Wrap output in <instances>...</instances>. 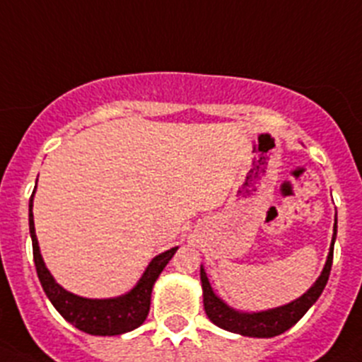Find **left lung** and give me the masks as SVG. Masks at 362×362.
Wrapping results in <instances>:
<instances>
[{"label":"left lung","instance_id":"1","mask_svg":"<svg viewBox=\"0 0 362 362\" xmlns=\"http://www.w3.org/2000/svg\"><path fill=\"white\" fill-rule=\"evenodd\" d=\"M334 236H337V221H334ZM333 245H331L329 255H327L326 266L322 269V275L319 276L312 289L305 293L299 299L289 303L280 308L268 310V312L259 313H240L236 310L229 308L224 301L217 298L211 291L210 282L206 279V273L202 268V284H203V303L204 312H206L208 319L215 324V326L222 327L231 333L243 334V337H254V338H272L276 334H282L284 331L291 329L306 312L310 306L319 299L322 294L324 287H326L327 279L331 273V264H333Z\"/></svg>","mask_w":362,"mask_h":362}]
</instances>
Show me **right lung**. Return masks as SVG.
I'll return each instance as SVG.
<instances>
[{
  "label": "right lung",
  "mask_w": 362,
  "mask_h": 362,
  "mask_svg": "<svg viewBox=\"0 0 362 362\" xmlns=\"http://www.w3.org/2000/svg\"><path fill=\"white\" fill-rule=\"evenodd\" d=\"M29 233H31L33 240V259H35L36 273H38L40 282H42L45 294L49 296L50 303L76 329L96 334V337L122 334L136 329L138 326L144 324L148 315V310H151L152 286L164 266L177 252V247H175V249L163 252L158 257L152 259L147 272L144 273L138 286L129 294L113 299H87L64 291L59 284H56V280L43 264L38 240L35 235V222H33V194L29 199Z\"/></svg>",
  "instance_id": "1"
}]
</instances>
